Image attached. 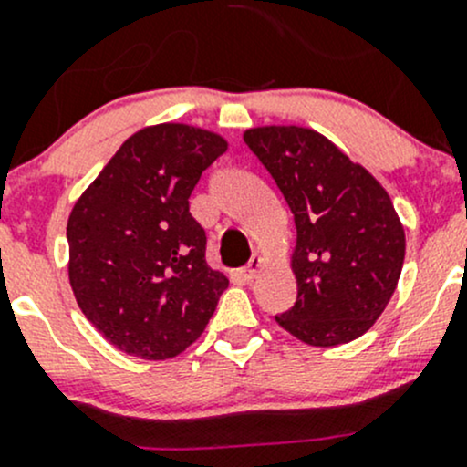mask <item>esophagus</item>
Instances as JSON below:
<instances>
[{
    "label": "esophagus",
    "instance_id": "obj_1",
    "mask_svg": "<svg viewBox=\"0 0 467 467\" xmlns=\"http://www.w3.org/2000/svg\"><path fill=\"white\" fill-rule=\"evenodd\" d=\"M260 268H262V257H257V255L251 257V262H248L246 266L242 268V277H244V280L251 282L253 277L257 275V271H260Z\"/></svg>",
    "mask_w": 467,
    "mask_h": 467
}]
</instances>
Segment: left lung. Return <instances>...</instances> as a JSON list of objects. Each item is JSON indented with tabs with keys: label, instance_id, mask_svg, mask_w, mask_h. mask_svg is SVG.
Masks as SVG:
<instances>
[{
	"label": "left lung",
	"instance_id": "obj_1",
	"mask_svg": "<svg viewBox=\"0 0 467 467\" xmlns=\"http://www.w3.org/2000/svg\"><path fill=\"white\" fill-rule=\"evenodd\" d=\"M244 142L280 187L296 223L298 298L277 325L307 346L355 341L381 317L402 273L407 242L390 196L312 129L257 126Z\"/></svg>",
	"mask_w": 467,
	"mask_h": 467
}]
</instances>
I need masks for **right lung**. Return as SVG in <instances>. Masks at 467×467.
Returning a JSON list of instances; mask_svg holds the SVG:
<instances>
[{
  "mask_svg": "<svg viewBox=\"0 0 467 467\" xmlns=\"http://www.w3.org/2000/svg\"><path fill=\"white\" fill-rule=\"evenodd\" d=\"M225 149L221 135L196 126H146L72 207L74 298L126 355L153 361L181 355L228 289V277L207 266L205 230L190 214L192 190Z\"/></svg>",
  "mask_w": 467,
  "mask_h": 467,
  "instance_id": "right-lung-1",
  "label": "right lung"
}]
</instances>
